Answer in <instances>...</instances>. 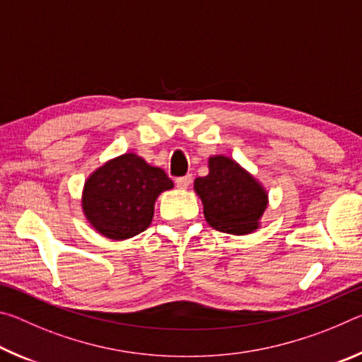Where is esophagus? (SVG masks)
Segmentation results:
<instances>
[{
  "label": "esophagus",
  "instance_id": "1",
  "mask_svg": "<svg viewBox=\"0 0 362 362\" xmlns=\"http://www.w3.org/2000/svg\"><path fill=\"white\" fill-rule=\"evenodd\" d=\"M189 183H192V175H183V177H179V179H175V185L182 189L188 188Z\"/></svg>",
  "mask_w": 362,
  "mask_h": 362
}]
</instances>
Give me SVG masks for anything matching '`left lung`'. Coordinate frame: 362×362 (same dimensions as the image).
<instances>
[{
    "mask_svg": "<svg viewBox=\"0 0 362 362\" xmlns=\"http://www.w3.org/2000/svg\"><path fill=\"white\" fill-rule=\"evenodd\" d=\"M212 228L231 235L254 231L267 209V193L240 164L226 156L209 159V174L194 180Z\"/></svg>",
    "mask_w": 362,
    "mask_h": 362,
    "instance_id": "8db88e82",
    "label": "left lung"
}]
</instances>
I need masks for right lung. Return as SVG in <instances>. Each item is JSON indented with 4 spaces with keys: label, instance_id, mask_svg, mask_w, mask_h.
<instances>
[{
    "label": "right lung",
    "instance_id": "1",
    "mask_svg": "<svg viewBox=\"0 0 362 362\" xmlns=\"http://www.w3.org/2000/svg\"><path fill=\"white\" fill-rule=\"evenodd\" d=\"M173 187L163 169L126 153L89 177L84 185L83 209L100 235L126 240L148 228L158 194Z\"/></svg>",
    "mask_w": 362,
    "mask_h": 362
}]
</instances>
